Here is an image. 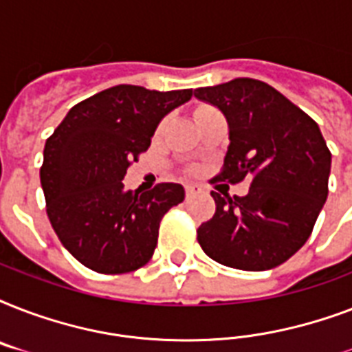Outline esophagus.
<instances>
[{
	"mask_svg": "<svg viewBox=\"0 0 352 352\" xmlns=\"http://www.w3.org/2000/svg\"><path fill=\"white\" fill-rule=\"evenodd\" d=\"M201 192H203V188L199 184H186V197H193V195H197Z\"/></svg>",
	"mask_w": 352,
	"mask_h": 352,
	"instance_id": "34e87169",
	"label": "esophagus"
}]
</instances>
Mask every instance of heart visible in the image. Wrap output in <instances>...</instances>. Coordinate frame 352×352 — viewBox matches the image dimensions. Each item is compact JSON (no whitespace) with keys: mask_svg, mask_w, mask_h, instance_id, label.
Listing matches in <instances>:
<instances>
[{"mask_svg":"<svg viewBox=\"0 0 352 352\" xmlns=\"http://www.w3.org/2000/svg\"><path fill=\"white\" fill-rule=\"evenodd\" d=\"M201 111H203V109H201Z\"/></svg>","mask_w":352,"mask_h":352,"instance_id":"1","label":"heart"}]
</instances>
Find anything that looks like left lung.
Segmentation results:
<instances>
[{"mask_svg": "<svg viewBox=\"0 0 352 352\" xmlns=\"http://www.w3.org/2000/svg\"><path fill=\"white\" fill-rule=\"evenodd\" d=\"M228 122V151L219 179H250L245 197L212 192L214 217L199 226L204 254L225 267L268 270L309 239L327 201L331 151L320 127L272 85L235 78L199 87Z\"/></svg>", "mask_w": 352, "mask_h": 352, "instance_id": "obj_1", "label": "left lung"}]
</instances>
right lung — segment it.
I'll use <instances>...</instances> for the list:
<instances>
[{"instance_id": "add662e5", "label": "right lung", "mask_w": 352, "mask_h": 352, "mask_svg": "<svg viewBox=\"0 0 352 352\" xmlns=\"http://www.w3.org/2000/svg\"><path fill=\"white\" fill-rule=\"evenodd\" d=\"M192 95L115 85L71 107L47 138L40 170L47 215L69 254L91 270L133 272L153 256L160 219L184 201V188L160 182L140 193L122 179L160 120Z\"/></svg>"}]
</instances>
